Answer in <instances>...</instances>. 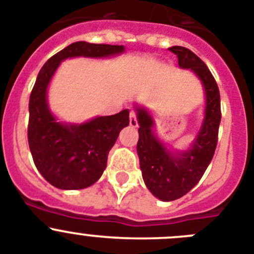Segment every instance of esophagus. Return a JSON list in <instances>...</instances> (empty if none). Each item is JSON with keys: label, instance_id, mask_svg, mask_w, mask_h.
Instances as JSON below:
<instances>
[{"label": "esophagus", "instance_id": "1", "mask_svg": "<svg viewBox=\"0 0 254 254\" xmlns=\"http://www.w3.org/2000/svg\"><path fill=\"white\" fill-rule=\"evenodd\" d=\"M129 118H130L129 119L130 127H138V120H136V115H135V113H134V111H131V113H130Z\"/></svg>", "mask_w": 254, "mask_h": 254}]
</instances>
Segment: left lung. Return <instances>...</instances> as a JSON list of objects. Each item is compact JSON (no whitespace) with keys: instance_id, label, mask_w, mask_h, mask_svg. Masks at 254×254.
<instances>
[{"instance_id":"1","label":"left lung","mask_w":254,"mask_h":254,"mask_svg":"<svg viewBox=\"0 0 254 254\" xmlns=\"http://www.w3.org/2000/svg\"><path fill=\"white\" fill-rule=\"evenodd\" d=\"M170 50L177 56L180 68L191 69L200 79L205 93V111L200 130L190 147L171 150L155 134V123L149 110L134 104L139 124L136 152L144 184L162 201L177 200L197 185L215 153L221 120L220 93L206 64L187 48L176 45Z\"/></svg>"}]
</instances>
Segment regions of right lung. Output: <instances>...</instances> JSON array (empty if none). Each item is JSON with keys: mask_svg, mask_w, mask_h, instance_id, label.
I'll list each match as a JSON object with an SVG mask.
<instances>
[{"mask_svg": "<svg viewBox=\"0 0 254 254\" xmlns=\"http://www.w3.org/2000/svg\"><path fill=\"white\" fill-rule=\"evenodd\" d=\"M124 52V45L76 42L48 59L36 77L29 101L27 140L38 171L57 189L81 190L99 181L119 132L129 125V110L81 124L63 123L49 109L50 81L68 58H109Z\"/></svg>", "mask_w": 254, "mask_h": 254, "instance_id": "obj_1", "label": "right lung"}]
</instances>
